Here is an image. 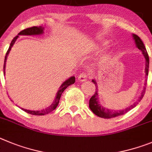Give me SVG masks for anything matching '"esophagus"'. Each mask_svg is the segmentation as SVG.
Masks as SVG:
<instances>
[{"label":"esophagus","instance_id":"1","mask_svg":"<svg viewBox=\"0 0 152 152\" xmlns=\"http://www.w3.org/2000/svg\"><path fill=\"white\" fill-rule=\"evenodd\" d=\"M78 79H79L80 82H85L87 80V75L86 73H80L78 76Z\"/></svg>","mask_w":152,"mask_h":152}]
</instances>
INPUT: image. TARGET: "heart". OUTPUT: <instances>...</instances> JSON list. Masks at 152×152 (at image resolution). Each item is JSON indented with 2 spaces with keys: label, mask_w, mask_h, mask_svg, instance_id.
I'll return each mask as SVG.
<instances>
[{
  "label": "heart",
  "mask_w": 152,
  "mask_h": 152,
  "mask_svg": "<svg viewBox=\"0 0 152 152\" xmlns=\"http://www.w3.org/2000/svg\"><path fill=\"white\" fill-rule=\"evenodd\" d=\"M107 45V42H102V43L95 45L94 46V48H93V50L95 51V52H98V51H100V50H102L103 48L106 47ZM110 54L107 53V54H104V55L101 57L100 62L102 63V64H105L110 61Z\"/></svg>",
  "instance_id": "heart-1"
}]
</instances>
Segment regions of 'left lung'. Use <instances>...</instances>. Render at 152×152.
<instances>
[{
  "instance_id": "8db88e82",
  "label": "left lung",
  "mask_w": 152,
  "mask_h": 152,
  "mask_svg": "<svg viewBox=\"0 0 152 152\" xmlns=\"http://www.w3.org/2000/svg\"><path fill=\"white\" fill-rule=\"evenodd\" d=\"M132 38H133V40L135 42L136 47L139 49V50L142 52L143 56L145 57V82L147 80V76L148 75V68H149V57L148 55L147 50H146L144 44H143L142 41L141 40V39L139 38L138 35H135V34H132ZM92 83H94V84H95V87H96V91L95 93L94 94L92 97L90 98L89 100V108L91 109V111L95 113V115H97L99 117H102V118H113V117H118L120 115H124V113H127L128 111L131 110V109L134 108L137 105V104L140 102L142 98L144 96V94L145 92V86L143 88L142 91L141 93V95L139 97L138 100L136 101V102L132 104L131 106L128 107L126 108H125L124 110H110V109L105 108L102 106L99 102V98H98V84H97V82L95 81V79H92L91 80Z\"/></svg>"
}]
</instances>
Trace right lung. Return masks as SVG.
Returning <instances> with one entry per match:
<instances>
[{"label":"right lung","instance_id":"add662e5","mask_svg":"<svg viewBox=\"0 0 152 152\" xmlns=\"http://www.w3.org/2000/svg\"><path fill=\"white\" fill-rule=\"evenodd\" d=\"M44 27H42V26H33L31 27V28H26V29L23 30L18 35H16L14 39L12 40L11 43L10 45V47L8 50L7 51L6 56H5V59H4V74L5 75V68H6V62H7V56L9 54L10 51L11 50V48L13 47L14 43L16 42V39L19 38V35H42L44 33ZM75 76H71L69 77V79H67L66 81H64V83L61 84V86H60L59 90L57 91V94H56L55 98H54V102H52V104L48 106V107L45 109H42L41 110H27V109H24V108H21L22 110H24L26 113H30V114H32V115H45V114H48L50 112L53 111L54 109L56 108L59 104V101L60 98H61V95H62V93L64 92V91L67 88L68 86H69L70 85L73 84L75 83ZM19 107V106H18Z\"/></svg>","mask_w":152,"mask_h":152}]
</instances>
